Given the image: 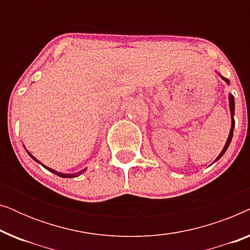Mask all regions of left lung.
Masks as SVG:
<instances>
[{"mask_svg": "<svg viewBox=\"0 0 250 250\" xmlns=\"http://www.w3.org/2000/svg\"><path fill=\"white\" fill-rule=\"evenodd\" d=\"M220 76H221V75H220ZM221 78H222V80H224L225 82H227V84H230V81H229L228 78H225L223 76H221ZM229 105H230V111H231V129H230V133H229L228 140H227V142H225L224 148L221 151L220 155H218L217 158L215 159V162H217V160L220 159L221 157L224 155L225 151H227L228 148H229V146H230L232 136H233V128H234V117H233V116H234V97L231 93H229Z\"/></svg>", "mask_w": 250, "mask_h": 250, "instance_id": "1", "label": "left lung"}]
</instances>
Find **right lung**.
Masks as SVG:
<instances>
[{
    "label": "right lung",
    "mask_w": 250,
    "mask_h": 250,
    "mask_svg": "<svg viewBox=\"0 0 250 250\" xmlns=\"http://www.w3.org/2000/svg\"><path fill=\"white\" fill-rule=\"evenodd\" d=\"M27 151V150H26ZM27 153H28V155L32 157V158L35 160V162H37L39 164H41V165H42L44 168H46L47 170H50L51 173H53V174H56V175H58V176H60V177H67V179H69V177H77V176H80L81 174H83L85 170H86V168H84V169H82V170H80V172H77V173H75V174H63V173H60V172H57V170H54V169H52V168H50V167H47V166H45V165H43L42 163L41 162H39V160H37L35 157H34L32 153H30L29 151H27Z\"/></svg>",
    "instance_id": "right-lung-1"
}]
</instances>
